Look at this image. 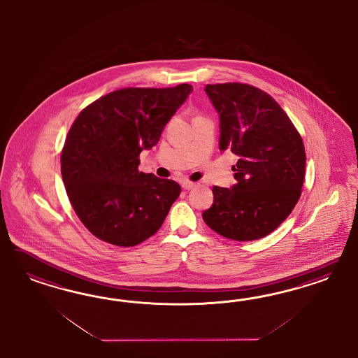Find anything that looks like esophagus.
I'll return each instance as SVG.
<instances>
[{"mask_svg":"<svg viewBox=\"0 0 358 358\" xmlns=\"http://www.w3.org/2000/svg\"><path fill=\"white\" fill-rule=\"evenodd\" d=\"M182 187H184L185 190H190V189H193L194 187L195 182H192V181H187V180H185L182 181Z\"/></svg>","mask_w":358,"mask_h":358,"instance_id":"obj_1","label":"esophagus"}]
</instances>
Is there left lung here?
Segmentation results:
<instances>
[{
	"label": "left lung",
	"instance_id": "1",
	"mask_svg": "<svg viewBox=\"0 0 358 358\" xmlns=\"http://www.w3.org/2000/svg\"><path fill=\"white\" fill-rule=\"evenodd\" d=\"M219 113V150L238 155L232 189L213 187L202 217L217 234L238 241L269 235L290 215L302 193L306 151L301 134L274 98L241 83L206 85Z\"/></svg>",
	"mask_w": 358,
	"mask_h": 358
}]
</instances>
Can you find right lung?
Masks as SVG:
<instances>
[{"label":"right lung","instance_id":"right-lung-1","mask_svg":"<svg viewBox=\"0 0 358 358\" xmlns=\"http://www.w3.org/2000/svg\"><path fill=\"white\" fill-rule=\"evenodd\" d=\"M193 87H123L83 108L62 150L69 202L96 238L134 247L155 235L181 193L173 180L139 172Z\"/></svg>","mask_w":358,"mask_h":358}]
</instances>
